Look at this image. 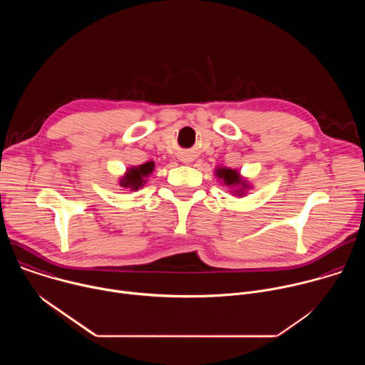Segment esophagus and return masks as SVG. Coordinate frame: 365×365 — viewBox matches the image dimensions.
Wrapping results in <instances>:
<instances>
[{"label":"esophagus","mask_w":365,"mask_h":365,"mask_svg":"<svg viewBox=\"0 0 365 365\" xmlns=\"http://www.w3.org/2000/svg\"><path fill=\"white\" fill-rule=\"evenodd\" d=\"M185 162H187V159H185Z\"/></svg>","instance_id":"34e87169"}]
</instances>
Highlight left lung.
<instances>
[{"label":"left lung","instance_id":"left-lung-1","mask_svg":"<svg viewBox=\"0 0 365 365\" xmlns=\"http://www.w3.org/2000/svg\"><path fill=\"white\" fill-rule=\"evenodd\" d=\"M217 173H218V178L224 179L225 185H228V186L240 185V183H241V178H240V175H238L235 170H231V169H220V170H217ZM242 186H244V183H242Z\"/></svg>","mask_w":365,"mask_h":365}]
</instances>
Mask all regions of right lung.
I'll list each match as a JSON object with an SVG mask.
<instances>
[{
	"instance_id": "add662e5",
	"label": "right lung",
	"mask_w": 365,
	"mask_h": 365,
	"mask_svg": "<svg viewBox=\"0 0 365 365\" xmlns=\"http://www.w3.org/2000/svg\"><path fill=\"white\" fill-rule=\"evenodd\" d=\"M153 168H154V163L148 162V163H144L141 165L140 168H134L131 169L127 176L124 178V180L121 182V185L124 187H131V189H138L141 185H143V179L150 175L153 172Z\"/></svg>"
}]
</instances>
